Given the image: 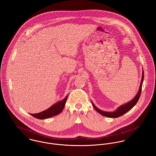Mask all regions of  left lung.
<instances>
[{
	"instance_id": "1",
	"label": "left lung",
	"mask_w": 156,
	"mask_h": 156,
	"mask_svg": "<svg viewBox=\"0 0 156 156\" xmlns=\"http://www.w3.org/2000/svg\"><path fill=\"white\" fill-rule=\"evenodd\" d=\"M144 71H142V80H141V83H140V88L139 89V91L137 92V94L136 95V96L134 97L133 99L132 100H131L130 102L119 106L115 111L112 112H105L100 110L99 109H98L97 108L95 107V106L94 105V103L92 102V105L94 107V108L95 109V111L98 112L99 113H100L101 115L105 116H107V117H109V118H118L120 116H122V115H124V113H126V112L129 111L130 109H132L134 106H135V105L137 103V102L138 101L139 97L140 96V94H141V91H142V83L144 81Z\"/></svg>"
}]
</instances>
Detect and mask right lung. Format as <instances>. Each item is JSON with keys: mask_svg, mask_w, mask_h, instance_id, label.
<instances>
[{"mask_svg": "<svg viewBox=\"0 0 156 156\" xmlns=\"http://www.w3.org/2000/svg\"><path fill=\"white\" fill-rule=\"evenodd\" d=\"M67 97H68V95L66 96V97L63 100L55 103V105H53V106L50 107L48 109L41 112L38 113H35V114L31 113V115H32L34 117H35L37 119H46V118H50V117L54 116L55 115H57L62 111V110L66 105Z\"/></svg>", "mask_w": 156, "mask_h": 156, "instance_id": "obj_1", "label": "right lung"}]
</instances>
